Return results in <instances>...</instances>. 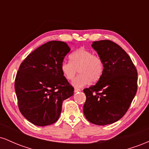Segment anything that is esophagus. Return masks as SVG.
Instances as JSON below:
<instances>
[{"instance_id":"esophagus-1","label":"esophagus","mask_w":149,"mask_h":149,"mask_svg":"<svg viewBox=\"0 0 149 149\" xmlns=\"http://www.w3.org/2000/svg\"><path fill=\"white\" fill-rule=\"evenodd\" d=\"M80 89L79 88H75L74 89V92H80Z\"/></svg>"}]
</instances>
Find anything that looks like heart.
Returning <instances> with one entry per match:
<instances>
[{
	"label": "heart",
	"mask_w": 149,
	"mask_h": 149,
	"mask_svg": "<svg viewBox=\"0 0 149 149\" xmlns=\"http://www.w3.org/2000/svg\"><path fill=\"white\" fill-rule=\"evenodd\" d=\"M71 61H64L60 69L62 75L67 80H72L79 71L80 75L73 80L72 84L76 88H82L100 79L104 72V62L98 54H94L91 50L80 48L71 53Z\"/></svg>",
	"instance_id": "obj_1"
}]
</instances>
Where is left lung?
<instances>
[{
  "mask_svg": "<svg viewBox=\"0 0 149 149\" xmlns=\"http://www.w3.org/2000/svg\"><path fill=\"white\" fill-rule=\"evenodd\" d=\"M104 62L96 85L85 88L83 113L89 122L105 125L116 122L127 111L137 90V71L130 56L111 40L92 42Z\"/></svg>",
  "mask_w": 149,
  "mask_h": 149,
  "instance_id": "1",
  "label": "left lung"
}]
</instances>
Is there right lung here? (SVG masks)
I'll return each instance as SVG.
<instances>
[{
  "instance_id": "add662e5",
  "label": "right lung",
  "mask_w": 149,
  "mask_h": 149,
  "mask_svg": "<svg viewBox=\"0 0 149 149\" xmlns=\"http://www.w3.org/2000/svg\"><path fill=\"white\" fill-rule=\"evenodd\" d=\"M70 50L66 42L52 40L36 49L20 64L15 81L19 109L35 125L57 122L63 101L73 95L74 88L60 69Z\"/></svg>"
}]
</instances>
